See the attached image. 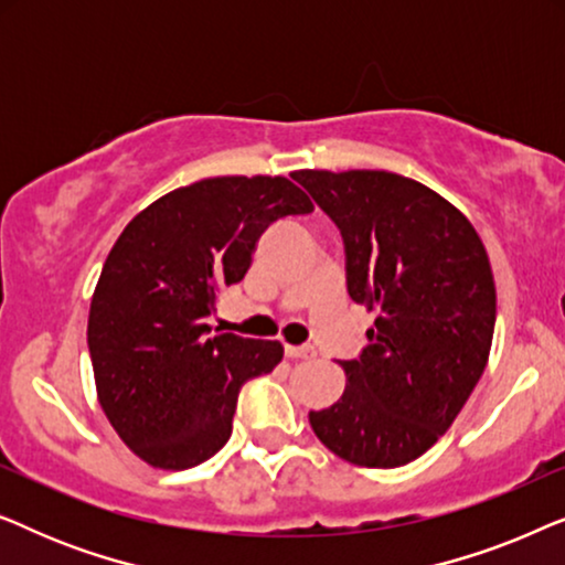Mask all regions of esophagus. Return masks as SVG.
I'll return each instance as SVG.
<instances>
[{"label": "esophagus", "instance_id": "obj_1", "mask_svg": "<svg viewBox=\"0 0 565 565\" xmlns=\"http://www.w3.org/2000/svg\"><path fill=\"white\" fill-rule=\"evenodd\" d=\"M285 354H288V358H296V360H311V358H316V347H311V344H303V347L285 344Z\"/></svg>", "mask_w": 565, "mask_h": 565}]
</instances>
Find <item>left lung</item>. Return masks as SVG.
Wrapping results in <instances>:
<instances>
[{
    "label": "left lung",
    "mask_w": 565,
    "mask_h": 565,
    "mask_svg": "<svg viewBox=\"0 0 565 565\" xmlns=\"http://www.w3.org/2000/svg\"><path fill=\"white\" fill-rule=\"evenodd\" d=\"M344 238L347 290L377 311L347 385L308 414L347 462L398 468L450 429L489 362L497 285L476 228L452 203L381 169L292 174Z\"/></svg>",
    "instance_id": "1"
}]
</instances>
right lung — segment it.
Segmentation results:
<instances>
[{
  "mask_svg": "<svg viewBox=\"0 0 565 565\" xmlns=\"http://www.w3.org/2000/svg\"><path fill=\"white\" fill-rule=\"evenodd\" d=\"M313 203L285 177H211L167 192L122 228L89 306L97 398L143 462L184 470L231 437L238 391L280 342L215 334V296L244 280L259 236Z\"/></svg>",
  "mask_w": 565,
  "mask_h": 565,
  "instance_id": "1",
  "label": "right lung"
}]
</instances>
